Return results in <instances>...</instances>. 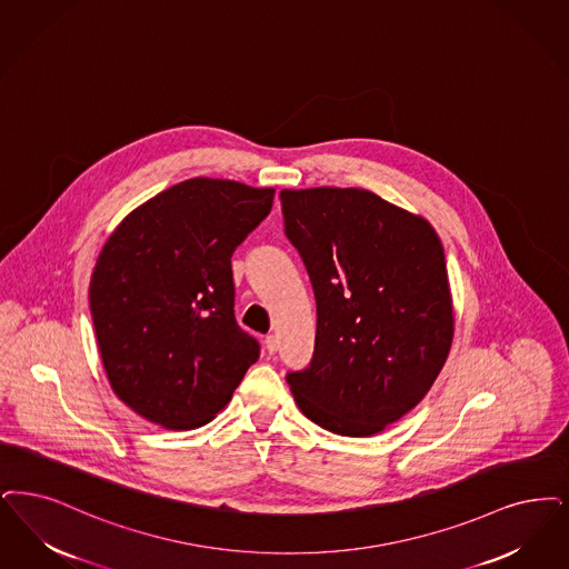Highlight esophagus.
<instances>
[{
  "label": "esophagus",
  "instance_id": "1",
  "mask_svg": "<svg viewBox=\"0 0 569 569\" xmlns=\"http://www.w3.org/2000/svg\"><path fill=\"white\" fill-rule=\"evenodd\" d=\"M264 345H267V351H269V353H274V351L279 349V341H277L274 335H269V337L264 339Z\"/></svg>",
  "mask_w": 569,
  "mask_h": 569
}]
</instances>
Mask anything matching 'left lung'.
<instances>
[{"label": "left lung", "instance_id": "left-lung-1", "mask_svg": "<svg viewBox=\"0 0 569 569\" xmlns=\"http://www.w3.org/2000/svg\"><path fill=\"white\" fill-rule=\"evenodd\" d=\"M279 197L318 300L313 362L288 375L296 407L328 432H383L426 398L453 345L442 241L423 216L365 188Z\"/></svg>", "mask_w": 569, "mask_h": 569}]
</instances>
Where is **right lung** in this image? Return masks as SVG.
<instances>
[{
	"mask_svg": "<svg viewBox=\"0 0 569 569\" xmlns=\"http://www.w3.org/2000/svg\"><path fill=\"white\" fill-rule=\"evenodd\" d=\"M274 188L192 178L136 207L91 274L92 323L116 396L164 430L224 409L258 356L234 321L230 256L273 207Z\"/></svg>",
	"mask_w": 569,
	"mask_h": 569,
	"instance_id": "right-lung-1",
	"label": "right lung"
}]
</instances>
